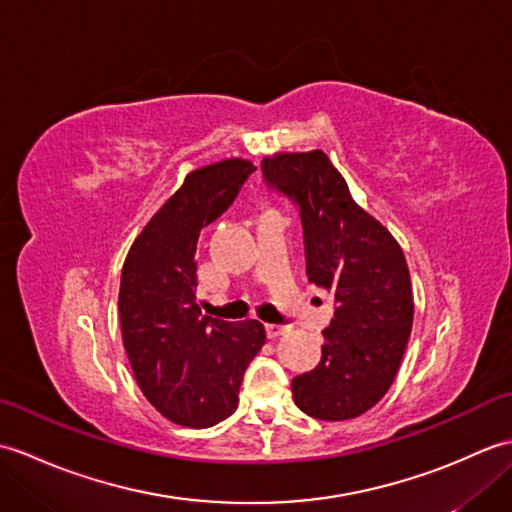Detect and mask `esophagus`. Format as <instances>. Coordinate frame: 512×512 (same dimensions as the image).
Listing matches in <instances>:
<instances>
[{
	"instance_id": "esophagus-1",
	"label": "esophagus",
	"mask_w": 512,
	"mask_h": 512,
	"mask_svg": "<svg viewBox=\"0 0 512 512\" xmlns=\"http://www.w3.org/2000/svg\"><path fill=\"white\" fill-rule=\"evenodd\" d=\"M288 330H290L288 325H275V323H266V336H268L270 341H275V339H279V336H284Z\"/></svg>"
}]
</instances>
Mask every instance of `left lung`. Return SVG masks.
<instances>
[{
    "mask_svg": "<svg viewBox=\"0 0 512 512\" xmlns=\"http://www.w3.org/2000/svg\"><path fill=\"white\" fill-rule=\"evenodd\" d=\"M270 187L299 204L308 279L334 292L321 363L292 378L297 407L319 420H350L372 409L405 356L413 292L405 253L387 228L352 198L321 149L262 160Z\"/></svg>",
    "mask_w": 512,
    "mask_h": 512,
    "instance_id": "8db88e82",
    "label": "left lung"
}]
</instances>
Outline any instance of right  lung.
Masks as SVG:
<instances>
[{
    "label": "right lung",
    "instance_id": "add662e5",
    "mask_svg": "<svg viewBox=\"0 0 512 512\" xmlns=\"http://www.w3.org/2000/svg\"><path fill=\"white\" fill-rule=\"evenodd\" d=\"M257 167L226 158L191 171L145 224L125 257L118 290L123 345L138 387L167 420L213 427L237 409L248 363L266 343L255 319L228 323L195 299V246Z\"/></svg>",
    "mask_w": 512,
    "mask_h": 512
}]
</instances>
